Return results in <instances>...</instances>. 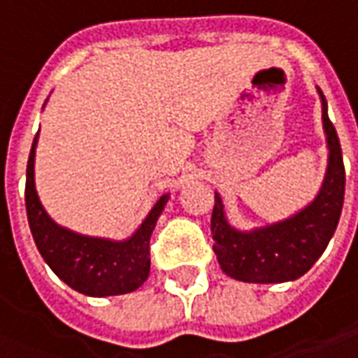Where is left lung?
<instances>
[{
    "mask_svg": "<svg viewBox=\"0 0 358 358\" xmlns=\"http://www.w3.org/2000/svg\"><path fill=\"white\" fill-rule=\"evenodd\" d=\"M317 91L323 106L329 162L323 186L313 202L283 222L240 231L229 226L222 198L216 194L212 212L214 252L229 278L248 283H283L301 278L325 252L337 229L345 200V166L337 130L327 115L325 94L321 89Z\"/></svg>",
    "mask_w": 358,
    "mask_h": 358,
    "instance_id": "left-lung-1",
    "label": "left lung"
}]
</instances>
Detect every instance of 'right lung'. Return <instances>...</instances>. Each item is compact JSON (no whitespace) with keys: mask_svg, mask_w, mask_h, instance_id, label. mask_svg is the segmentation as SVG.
<instances>
[{"mask_svg":"<svg viewBox=\"0 0 358 358\" xmlns=\"http://www.w3.org/2000/svg\"><path fill=\"white\" fill-rule=\"evenodd\" d=\"M27 160L25 208L35 245L47 265L69 287L91 297L122 295L136 291L150 273V236L168 202V194L160 196L141 228L129 240L113 241L91 238L55 224L39 202L35 190V148Z\"/></svg>","mask_w":358,"mask_h":358,"instance_id":"add662e5","label":"right lung"}]
</instances>
